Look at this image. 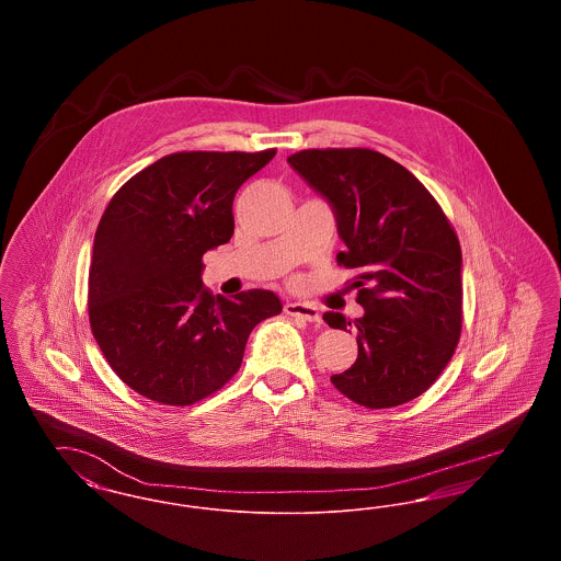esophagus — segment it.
<instances>
[{"label": "esophagus", "instance_id": "1", "mask_svg": "<svg viewBox=\"0 0 561 561\" xmlns=\"http://www.w3.org/2000/svg\"><path fill=\"white\" fill-rule=\"evenodd\" d=\"M284 313L296 318V320L311 321V323H318L321 320L318 307H313L309 302H286Z\"/></svg>", "mask_w": 561, "mask_h": 561}]
</instances>
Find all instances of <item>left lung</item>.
Here are the masks:
<instances>
[{"mask_svg":"<svg viewBox=\"0 0 561 561\" xmlns=\"http://www.w3.org/2000/svg\"><path fill=\"white\" fill-rule=\"evenodd\" d=\"M294 170L332 204L355 268L364 318L357 359L332 385L351 401L380 410L423 396L439 378L462 330V254L448 216L427 187L398 161L364 147L305 149ZM347 330L341 313H323Z\"/></svg>","mask_w":561,"mask_h":561,"instance_id":"1","label":"left lung"}]
</instances>
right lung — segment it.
I'll return each mask as SVG.
<instances>
[{
  "label": "right lung",
  "instance_id": "1",
  "mask_svg": "<svg viewBox=\"0 0 561 561\" xmlns=\"http://www.w3.org/2000/svg\"><path fill=\"white\" fill-rule=\"evenodd\" d=\"M275 149L179 151L111 197L94 236L88 318L111 370L161 405H191L240 370L256 323L282 313L271 290L214 296L204 252L233 236L238 188Z\"/></svg>",
  "mask_w": 561,
  "mask_h": 561
}]
</instances>
